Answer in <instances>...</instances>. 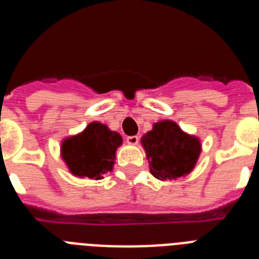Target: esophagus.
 Instances as JSON below:
<instances>
[{
	"label": "esophagus",
	"mask_w": 259,
	"mask_h": 259,
	"mask_svg": "<svg viewBox=\"0 0 259 259\" xmlns=\"http://www.w3.org/2000/svg\"><path fill=\"white\" fill-rule=\"evenodd\" d=\"M139 136H128L127 137V143L130 144V145H136L137 143H139Z\"/></svg>",
	"instance_id": "34e87169"
}]
</instances>
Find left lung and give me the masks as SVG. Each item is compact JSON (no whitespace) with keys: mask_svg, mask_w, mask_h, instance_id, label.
Returning a JSON list of instances; mask_svg holds the SVG:
<instances>
[{"mask_svg":"<svg viewBox=\"0 0 259 259\" xmlns=\"http://www.w3.org/2000/svg\"><path fill=\"white\" fill-rule=\"evenodd\" d=\"M150 172L159 180L178 179L194 168L201 153L198 137L185 134L172 120H161L141 137Z\"/></svg>","mask_w":259,"mask_h":259,"instance_id":"1","label":"left lung"}]
</instances>
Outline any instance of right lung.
Masks as SVG:
<instances>
[{"label": "right lung", "mask_w": 259, "mask_h": 259, "mask_svg": "<svg viewBox=\"0 0 259 259\" xmlns=\"http://www.w3.org/2000/svg\"><path fill=\"white\" fill-rule=\"evenodd\" d=\"M122 143L118 132L92 122L83 132L62 141L61 155L72 175L100 180L113 171L116 149Z\"/></svg>", "instance_id": "right-lung-1"}]
</instances>
